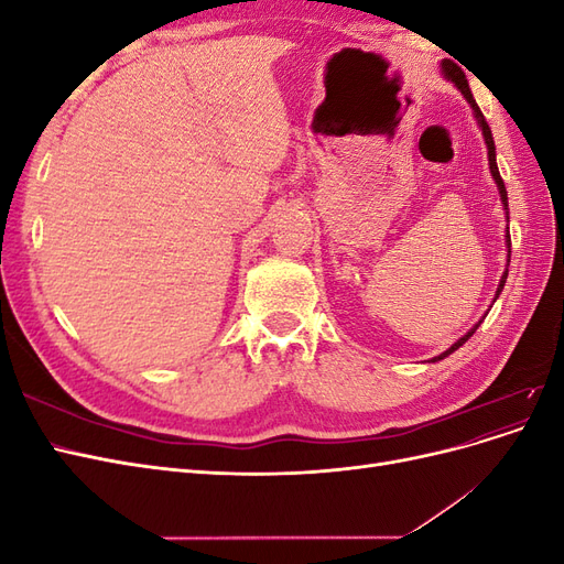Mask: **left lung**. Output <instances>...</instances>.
<instances>
[{"label": "left lung", "mask_w": 564, "mask_h": 564, "mask_svg": "<svg viewBox=\"0 0 564 564\" xmlns=\"http://www.w3.org/2000/svg\"><path fill=\"white\" fill-rule=\"evenodd\" d=\"M442 75H445V79H449L454 87L464 94V98L468 100L470 104V108H473V115H475V119H477V127L482 129V135H485V143H487V158H489V172H491V176H494V181H497V187H499V195H501V204L503 207L508 209V193H506V185H503V178H501V174H499V166H497V145H494V139H491V129H489V124H487V119H485V115H482V110L477 108V104H475V98H473V94H470V87H468V79H466V73L460 70L458 65H454L452 61H442ZM506 242L510 245V235L506 232ZM508 263H510V256H508ZM506 278H508V270L503 272V278H501V282H499V289H497V299H499V294L503 292V284H506ZM480 327V324H475V327L466 334V336H460L456 344L449 348V350H445L442 355H437V357H433V362H437V360H445L447 355H452L454 350H458L460 346L466 344V340L475 334V329Z\"/></svg>", "instance_id": "obj_1"}]
</instances>
